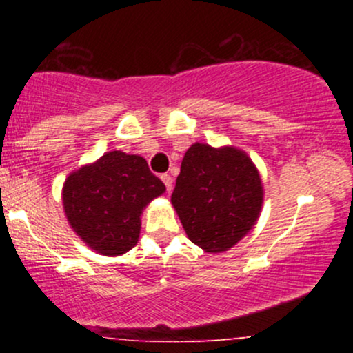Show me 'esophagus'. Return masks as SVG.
<instances>
[{"label":"esophagus","mask_w":353,"mask_h":353,"mask_svg":"<svg viewBox=\"0 0 353 353\" xmlns=\"http://www.w3.org/2000/svg\"><path fill=\"white\" fill-rule=\"evenodd\" d=\"M161 179H163V182L165 184V190H168V192H171V190H172V177L169 176V174H163V176H161Z\"/></svg>","instance_id":"esophagus-1"}]
</instances>
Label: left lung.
Here are the masks:
<instances>
[{"label": "left lung", "mask_w": 353, "mask_h": 353, "mask_svg": "<svg viewBox=\"0 0 353 353\" xmlns=\"http://www.w3.org/2000/svg\"><path fill=\"white\" fill-rule=\"evenodd\" d=\"M171 202L190 241L217 254L236 245L254 228L264 189L244 151L196 143L182 159Z\"/></svg>", "instance_id": "1"}]
</instances>
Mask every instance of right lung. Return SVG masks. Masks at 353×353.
Returning a JSON list of instances; mask_svg holds the SVG:
<instances>
[{"label": "right lung", "instance_id": "right-lung-1", "mask_svg": "<svg viewBox=\"0 0 353 353\" xmlns=\"http://www.w3.org/2000/svg\"><path fill=\"white\" fill-rule=\"evenodd\" d=\"M164 190L144 157L111 151L66 177L64 214L86 245L112 257L137 244L143 209Z\"/></svg>", "mask_w": 353, "mask_h": 353}]
</instances>
